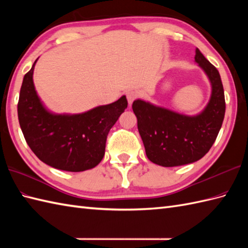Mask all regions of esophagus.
Segmentation results:
<instances>
[{
    "label": "esophagus",
    "mask_w": 248,
    "mask_h": 248,
    "mask_svg": "<svg viewBox=\"0 0 248 248\" xmlns=\"http://www.w3.org/2000/svg\"><path fill=\"white\" fill-rule=\"evenodd\" d=\"M138 97H139V93H138V92H135V91H130V92H128V93H127V99H128V102H129V104H130V105L133 103L134 100L138 99Z\"/></svg>",
    "instance_id": "esophagus-1"
}]
</instances>
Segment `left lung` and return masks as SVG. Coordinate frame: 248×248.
I'll list each match as a JSON object with an SVG mask.
<instances>
[{"mask_svg":"<svg viewBox=\"0 0 248 248\" xmlns=\"http://www.w3.org/2000/svg\"><path fill=\"white\" fill-rule=\"evenodd\" d=\"M195 52V62L211 84V96L202 112L184 115L140 99L132 104L147 157L160 166H180L200 160L222 128L226 104L219 72L199 49Z\"/></svg>","mask_w":248,"mask_h":248,"instance_id":"1","label":"left lung"}]
</instances>
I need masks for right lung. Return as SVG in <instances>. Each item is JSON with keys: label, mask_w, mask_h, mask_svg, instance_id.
Segmentation results:
<instances>
[{"label": "right lung", "mask_w": 248, "mask_h": 248, "mask_svg": "<svg viewBox=\"0 0 248 248\" xmlns=\"http://www.w3.org/2000/svg\"><path fill=\"white\" fill-rule=\"evenodd\" d=\"M37 60L23 78L18 102L19 124L26 143L40 161L56 170H92L103 159L108 134L127 108V98L81 114L52 113L35 89Z\"/></svg>", "instance_id": "obj_1"}]
</instances>
